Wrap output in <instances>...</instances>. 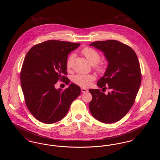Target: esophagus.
<instances>
[{
    "mask_svg": "<svg viewBox=\"0 0 160 160\" xmlns=\"http://www.w3.org/2000/svg\"><path fill=\"white\" fill-rule=\"evenodd\" d=\"M81 91L83 92V93H85V92H87L88 91V90L86 88H81Z\"/></svg>",
    "mask_w": 160,
    "mask_h": 160,
    "instance_id": "34e87169",
    "label": "esophagus"
}]
</instances>
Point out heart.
<instances>
[{
    "instance_id": "obj_1",
    "label": "heart",
    "mask_w": 160,
    "mask_h": 160,
    "mask_svg": "<svg viewBox=\"0 0 160 160\" xmlns=\"http://www.w3.org/2000/svg\"><path fill=\"white\" fill-rule=\"evenodd\" d=\"M82 53L83 54L92 65H96L95 68L99 72H103L106 69V65L105 63H102L99 65H97L100 60V55L99 53L95 50L89 47H85L82 50ZM74 59V54H71L69 56L67 62V67L68 68H71L72 67ZM95 78V77L92 74H78L72 77V81L82 87L86 88L90 86Z\"/></svg>"
}]
</instances>
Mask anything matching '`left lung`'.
<instances>
[{
  "instance_id": "left-lung-1",
  "label": "left lung",
  "mask_w": 160,
  "mask_h": 160,
  "mask_svg": "<svg viewBox=\"0 0 160 160\" xmlns=\"http://www.w3.org/2000/svg\"><path fill=\"white\" fill-rule=\"evenodd\" d=\"M90 46L101 50L108 62L106 72L97 82L99 89H90L92 99L89 110L96 119L105 123H114L127 114L134 102L141 84L139 62L135 52L116 40L95 41Z\"/></svg>"
}]
</instances>
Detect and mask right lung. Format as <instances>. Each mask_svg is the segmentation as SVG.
Masks as SVG:
<instances>
[{"mask_svg": "<svg viewBox=\"0 0 160 160\" xmlns=\"http://www.w3.org/2000/svg\"><path fill=\"white\" fill-rule=\"evenodd\" d=\"M80 45L49 40L32 47L26 54L20 73L22 89L27 107L40 122L53 123L63 119L80 95V88L76 84L63 91L54 87L59 79L68 84L65 76L68 56Z\"/></svg>", "mask_w": 160, "mask_h": 160, "instance_id": "obj_1", "label": "right lung"}]
</instances>
